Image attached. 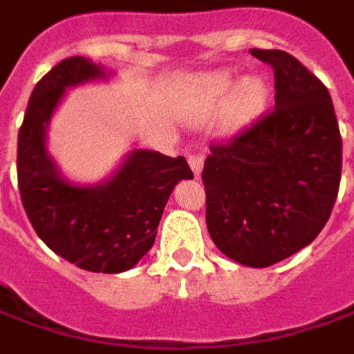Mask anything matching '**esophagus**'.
Masks as SVG:
<instances>
[{"label":"esophagus","instance_id":"1","mask_svg":"<svg viewBox=\"0 0 354 354\" xmlns=\"http://www.w3.org/2000/svg\"><path fill=\"white\" fill-rule=\"evenodd\" d=\"M187 161H189L191 171L195 173V177H199V175H201V169H203V155H199V153H189V155H187Z\"/></svg>","mask_w":354,"mask_h":354}]
</instances>
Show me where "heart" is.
Segmentation results:
<instances>
[{
	"instance_id": "b5f03b06",
	"label": "heart",
	"mask_w": 354,
	"mask_h": 354,
	"mask_svg": "<svg viewBox=\"0 0 354 354\" xmlns=\"http://www.w3.org/2000/svg\"><path fill=\"white\" fill-rule=\"evenodd\" d=\"M232 88V78L221 74L215 76L209 82V94L212 98H221L227 90ZM266 100V86L260 78H245L243 82L238 84L232 98V109L236 116H248L254 114Z\"/></svg>"
}]
</instances>
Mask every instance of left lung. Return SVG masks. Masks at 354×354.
Masks as SVG:
<instances>
[{
    "mask_svg": "<svg viewBox=\"0 0 354 354\" xmlns=\"http://www.w3.org/2000/svg\"><path fill=\"white\" fill-rule=\"evenodd\" d=\"M274 70L276 106L212 140L203 165L214 243L252 268L276 264L320 234L335 207L342 139L328 88L282 50H252Z\"/></svg>",
    "mask_w": 354,
    "mask_h": 354,
    "instance_id": "left-lung-1",
    "label": "left lung"
}]
</instances>
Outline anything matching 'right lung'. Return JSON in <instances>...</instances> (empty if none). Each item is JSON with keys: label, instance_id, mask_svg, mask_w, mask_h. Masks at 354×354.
Wrapping results in <instances>:
<instances>
[{"label": "right lung", "instance_id": "1", "mask_svg": "<svg viewBox=\"0 0 354 354\" xmlns=\"http://www.w3.org/2000/svg\"><path fill=\"white\" fill-rule=\"evenodd\" d=\"M100 66L82 56L56 64L32 92L17 133V187L39 240L88 272L118 274L153 248L173 187L193 179L185 157L135 151L104 185L64 181L46 153V127L64 90L100 78Z\"/></svg>", "mask_w": 354, "mask_h": 354}]
</instances>
